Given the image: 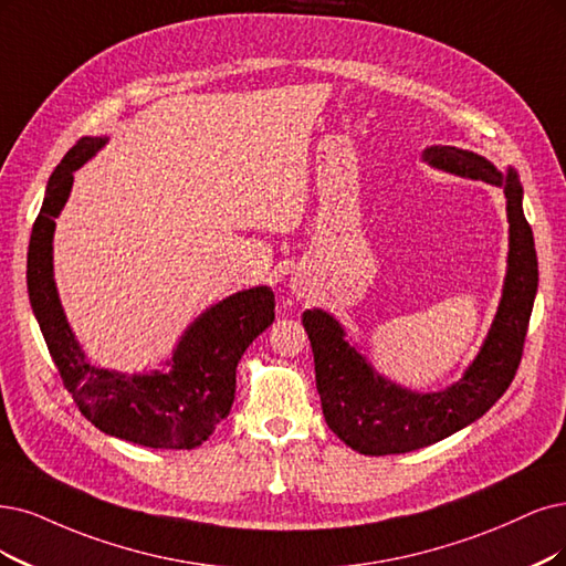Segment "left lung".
Wrapping results in <instances>:
<instances>
[{
  "mask_svg": "<svg viewBox=\"0 0 566 566\" xmlns=\"http://www.w3.org/2000/svg\"><path fill=\"white\" fill-rule=\"evenodd\" d=\"M424 160L459 177L504 186L511 223L509 275L483 349L462 380L433 394H417L387 382L345 340L336 319L322 310L303 312L326 424L345 446L370 457L401 454L443 441L483 417L504 396L522 359L538 286L534 235L522 212L517 175L513 170L501 175L483 156L457 146H431Z\"/></svg>",
  "mask_w": 566,
  "mask_h": 566,
  "instance_id": "8db88e82",
  "label": "left lung"
}]
</instances>
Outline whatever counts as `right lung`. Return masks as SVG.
Returning a JSON list of instances; mask_svg holds the SVG:
<instances>
[{"mask_svg":"<svg viewBox=\"0 0 566 566\" xmlns=\"http://www.w3.org/2000/svg\"><path fill=\"white\" fill-rule=\"evenodd\" d=\"M102 137H81L49 179L44 205L32 226L28 291L60 380L81 415L99 431L154 450H191L223 422L235 399V368L244 349L275 322V296L256 286L209 307L179 340L170 370L120 375L91 366L62 315L53 282V230L72 191L74 170Z\"/></svg>","mask_w":566,"mask_h":566,"instance_id":"right-lung-1","label":"right lung"}]
</instances>
